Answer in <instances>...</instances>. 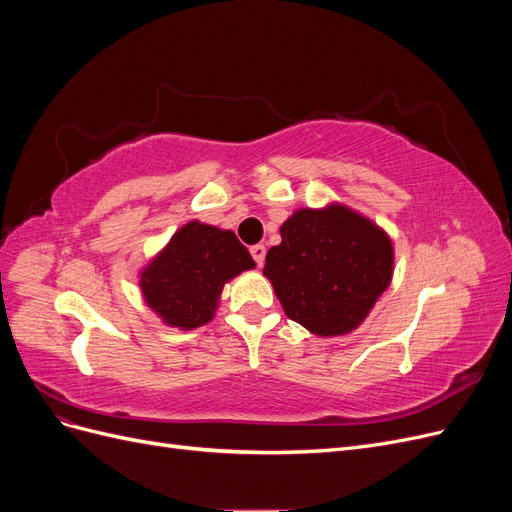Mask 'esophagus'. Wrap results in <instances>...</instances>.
Instances as JSON below:
<instances>
[{"mask_svg":"<svg viewBox=\"0 0 512 512\" xmlns=\"http://www.w3.org/2000/svg\"><path fill=\"white\" fill-rule=\"evenodd\" d=\"M250 254H252V258L258 262V265H262V262H265V254H267V247L265 245H252L250 247Z\"/></svg>","mask_w":512,"mask_h":512,"instance_id":"esophagus-1","label":"esophagus"}]
</instances>
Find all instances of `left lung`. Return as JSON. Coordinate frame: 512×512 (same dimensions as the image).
<instances>
[{
    "label": "left lung",
    "instance_id": "1",
    "mask_svg": "<svg viewBox=\"0 0 512 512\" xmlns=\"http://www.w3.org/2000/svg\"><path fill=\"white\" fill-rule=\"evenodd\" d=\"M280 235L262 275L286 316L314 335L352 333L393 280L391 237L342 203L297 209Z\"/></svg>",
    "mask_w": 512,
    "mask_h": 512
}]
</instances>
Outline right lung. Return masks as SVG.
<instances>
[{"label": "right lung", "mask_w": 512, "mask_h": 512, "mask_svg": "<svg viewBox=\"0 0 512 512\" xmlns=\"http://www.w3.org/2000/svg\"><path fill=\"white\" fill-rule=\"evenodd\" d=\"M254 267L235 232L192 220L147 262L138 286L164 324L192 331L213 320L232 277Z\"/></svg>", "instance_id": "add662e5"}]
</instances>
